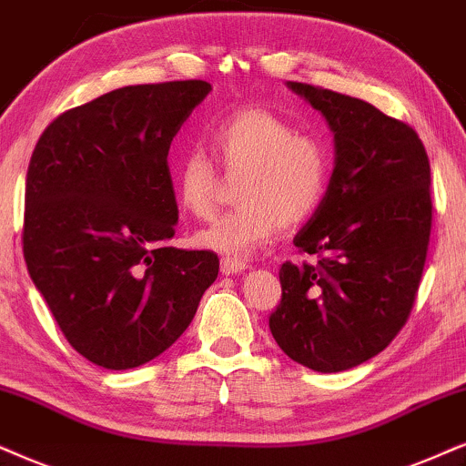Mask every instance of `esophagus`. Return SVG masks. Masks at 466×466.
Wrapping results in <instances>:
<instances>
[{
  "label": "esophagus",
  "instance_id": "34e87169",
  "mask_svg": "<svg viewBox=\"0 0 466 466\" xmlns=\"http://www.w3.org/2000/svg\"><path fill=\"white\" fill-rule=\"evenodd\" d=\"M245 268H247V262L237 260V258H223L221 260V273H226V275L243 273Z\"/></svg>",
  "mask_w": 466,
  "mask_h": 466
}]
</instances>
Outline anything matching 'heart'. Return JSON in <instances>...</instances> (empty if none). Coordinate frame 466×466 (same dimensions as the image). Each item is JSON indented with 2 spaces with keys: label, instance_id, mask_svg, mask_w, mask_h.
Segmentation results:
<instances>
[{
  "label": "heart",
  "instance_id": "1",
  "mask_svg": "<svg viewBox=\"0 0 466 466\" xmlns=\"http://www.w3.org/2000/svg\"><path fill=\"white\" fill-rule=\"evenodd\" d=\"M208 152L185 150L174 167L176 196L198 219L215 215L219 174L238 176L237 208L208 228L196 243L226 256H247L277 237L279 228L301 226L320 208L331 180V150L314 133L297 131L290 120L267 107L247 105L208 128Z\"/></svg>",
  "mask_w": 466,
  "mask_h": 466
}]
</instances>
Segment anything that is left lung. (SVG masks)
<instances>
[{
  "instance_id": "8db88e82",
  "label": "left lung",
  "mask_w": 466,
  "mask_h": 466,
  "mask_svg": "<svg viewBox=\"0 0 466 466\" xmlns=\"http://www.w3.org/2000/svg\"><path fill=\"white\" fill-rule=\"evenodd\" d=\"M335 133L320 208L294 237L316 262L279 268L270 333L292 361L341 372L391 344L409 320L432 229L430 161L410 125L361 98L288 81Z\"/></svg>"
}]
</instances>
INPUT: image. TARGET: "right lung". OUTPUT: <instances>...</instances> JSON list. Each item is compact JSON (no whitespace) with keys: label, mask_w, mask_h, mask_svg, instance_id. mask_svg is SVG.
<instances>
[{"label":"right lung","mask_w":466,"mask_h":466,"mask_svg":"<svg viewBox=\"0 0 466 466\" xmlns=\"http://www.w3.org/2000/svg\"><path fill=\"white\" fill-rule=\"evenodd\" d=\"M208 92L199 79L107 92L57 116L29 158L23 258L64 338L101 368L167 350L219 273L217 253L167 245L169 144Z\"/></svg>","instance_id":"1"}]
</instances>
